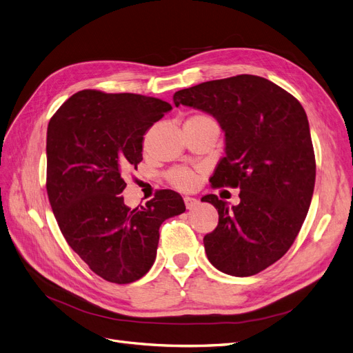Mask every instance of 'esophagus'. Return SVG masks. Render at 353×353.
Segmentation results:
<instances>
[{
    "instance_id": "obj_1",
    "label": "esophagus",
    "mask_w": 353,
    "mask_h": 353,
    "mask_svg": "<svg viewBox=\"0 0 353 353\" xmlns=\"http://www.w3.org/2000/svg\"><path fill=\"white\" fill-rule=\"evenodd\" d=\"M183 201H185V205H186V210H194V208L199 205L198 199L190 198V196H185Z\"/></svg>"
}]
</instances>
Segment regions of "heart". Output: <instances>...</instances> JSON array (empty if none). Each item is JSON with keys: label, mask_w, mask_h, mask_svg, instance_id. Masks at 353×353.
I'll list each match as a JSON object with an SVG mask.
<instances>
[{"label": "heart", "mask_w": 353, "mask_h": 353, "mask_svg": "<svg viewBox=\"0 0 353 353\" xmlns=\"http://www.w3.org/2000/svg\"><path fill=\"white\" fill-rule=\"evenodd\" d=\"M193 117H208L205 114H196ZM168 183L179 190H192L196 185V174L188 167H174L167 173Z\"/></svg>", "instance_id": "obj_1"}]
</instances>
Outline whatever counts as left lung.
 I'll return each mask as SVG.
<instances>
[{
    "label": "left lung",
    "mask_w": 353,
    "mask_h": 353,
    "mask_svg": "<svg viewBox=\"0 0 353 353\" xmlns=\"http://www.w3.org/2000/svg\"><path fill=\"white\" fill-rule=\"evenodd\" d=\"M174 104L212 114L225 132L214 188H240V203L216 194V228L203 237L210 262L232 276H252L295 241L316 183V157L304 108L263 77L241 74L206 81L173 96Z\"/></svg>",
    "instance_id": "8db88e82"
}]
</instances>
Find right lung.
<instances>
[{"label": "right lung", "instance_id": "add662e5", "mask_svg": "<svg viewBox=\"0 0 353 353\" xmlns=\"http://www.w3.org/2000/svg\"><path fill=\"white\" fill-rule=\"evenodd\" d=\"M172 104L134 93L83 90L50 117L46 190L62 236L96 275L130 283L151 269L160 227L186 211L179 193L161 189L130 210L123 173L142 161V141Z\"/></svg>", "mask_w": 353, "mask_h": 353}]
</instances>
